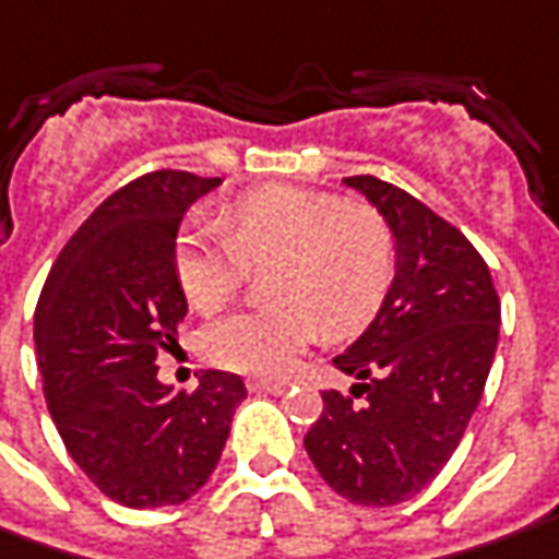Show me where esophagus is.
Segmentation results:
<instances>
[{
    "label": "esophagus",
    "mask_w": 559,
    "mask_h": 559,
    "mask_svg": "<svg viewBox=\"0 0 559 559\" xmlns=\"http://www.w3.org/2000/svg\"><path fill=\"white\" fill-rule=\"evenodd\" d=\"M248 389L265 391V394H281V391L287 389V382H281V379H250Z\"/></svg>",
    "instance_id": "esophagus-1"
}]
</instances>
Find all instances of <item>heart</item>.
Returning <instances> with one entry per match:
<instances>
[{
  "mask_svg": "<svg viewBox=\"0 0 559 559\" xmlns=\"http://www.w3.org/2000/svg\"><path fill=\"white\" fill-rule=\"evenodd\" d=\"M216 226L177 238L174 269L204 314L226 309L265 269L272 306L238 311L204 330V355L229 370L281 373L318 336H355L376 318L394 281V235L370 204L302 186H260L226 201Z\"/></svg>",
  "mask_w": 559,
  "mask_h": 559,
  "instance_id": "obj_1",
  "label": "heart"
}]
</instances>
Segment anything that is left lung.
<instances>
[{
  "label": "left lung",
  "instance_id": "1",
  "mask_svg": "<svg viewBox=\"0 0 559 559\" xmlns=\"http://www.w3.org/2000/svg\"><path fill=\"white\" fill-rule=\"evenodd\" d=\"M385 216L397 272L373 324L333 358L352 394L321 391L306 453L333 492L389 508L423 492L468 428L499 345L484 257L428 204L379 177H345Z\"/></svg>",
  "mask_w": 559,
  "mask_h": 559
}]
</instances>
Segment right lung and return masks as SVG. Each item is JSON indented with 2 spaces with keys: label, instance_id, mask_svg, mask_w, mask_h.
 Instances as JSON below:
<instances>
[{
  "label": "right lung",
  "instance_id": "add662e5",
  "mask_svg": "<svg viewBox=\"0 0 559 559\" xmlns=\"http://www.w3.org/2000/svg\"><path fill=\"white\" fill-rule=\"evenodd\" d=\"M219 177L152 170L79 226L36 306V352L48 413L91 484L124 508L192 499L214 474L241 376L204 370L195 391L158 382L155 360L177 348L186 294L174 241L189 204Z\"/></svg>",
  "mask_w": 559,
  "mask_h": 559
}]
</instances>
